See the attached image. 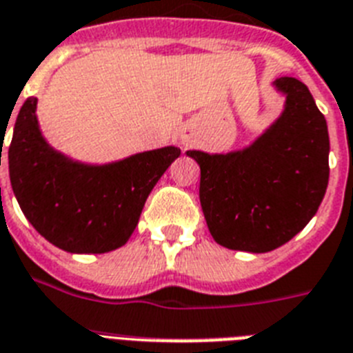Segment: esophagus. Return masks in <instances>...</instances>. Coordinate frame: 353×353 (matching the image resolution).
Masks as SVG:
<instances>
[{"label":"esophagus","instance_id":"esophagus-1","mask_svg":"<svg viewBox=\"0 0 353 353\" xmlns=\"http://www.w3.org/2000/svg\"><path fill=\"white\" fill-rule=\"evenodd\" d=\"M181 141H183V145H188V137L183 136V137H181Z\"/></svg>","mask_w":353,"mask_h":353}]
</instances>
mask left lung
Wrapping results in <instances>:
<instances>
[{"label":"left lung","mask_w":353,"mask_h":353,"mask_svg":"<svg viewBox=\"0 0 353 353\" xmlns=\"http://www.w3.org/2000/svg\"><path fill=\"white\" fill-rule=\"evenodd\" d=\"M283 112L239 150H186L201 168L199 201L214 241L265 254L285 245L316 216L328 186L330 139L305 83L277 77Z\"/></svg>","instance_id":"8db88e82"}]
</instances>
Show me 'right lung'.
Wrapping results in <instances>:
<instances>
[{
	"label": "right lung",
	"mask_w": 353,
	"mask_h": 353,
	"mask_svg": "<svg viewBox=\"0 0 353 353\" xmlns=\"http://www.w3.org/2000/svg\"><path fill=\"white\" fill-rule=\"evenodd\" d=\"M36 108V97L23 103L8 147L10 185L23 214L65 252L116 250L130 239L148 194L181 150L163 147L103 165L77 161L47 141Z\"/></svg>",
	"instance_id": "1"
}]
</instances>
